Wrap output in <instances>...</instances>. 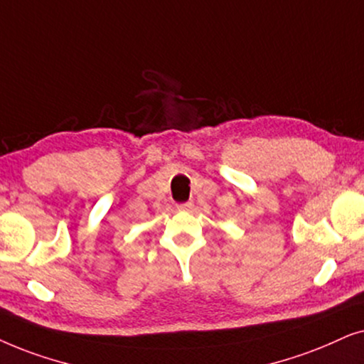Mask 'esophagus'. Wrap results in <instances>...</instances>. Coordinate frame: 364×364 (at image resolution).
Wrapping results in <instances>:
<instances>
[{"mask_svg":"<svg viewBox=\"0 0 364 364\" xmlns=\"http://www.w3.org/2000/svg\"><path fill=\"white\" fill-rule=\"evenodd\" d=\"M176 208H178L179 211L190 213V211H193V208H195V205H193L191 201H188V203H179V205H176Z\"/></svg>","mask_w":364,"mask_h":364,"instance_id":"1","label":"esophagus"}]
</instances>
